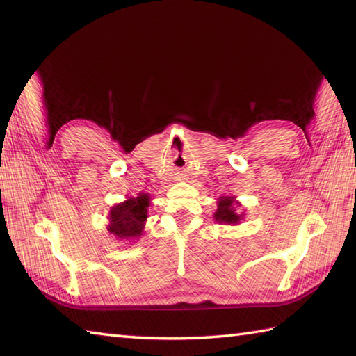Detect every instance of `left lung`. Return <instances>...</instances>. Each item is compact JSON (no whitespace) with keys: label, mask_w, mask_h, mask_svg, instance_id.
I'll return each mask as SVG.
<instances>
[{"label":"left lung","mask_w":356,"mask_h":356,"mask_svg":"<svg viewBox=\"0 0 356 356\" xmlns=\"http://www.w3.org/2000/svg\"><path fill=\"white\" fill-rule=\"evenodd\" d=\"M213 216L216 221L227 222V225L237 222L240 220V215L234 210V197H221L218 209H216V213Z\"/></svg>","instance_id":"8db88e82"}]
</instances>
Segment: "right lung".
I'll return each mask as SVG.
<instances>
[{
	"label": "right lung",
	"mask_w": 356,
	"mask_h": 356,
	"mask_svg": "<svg viewBox=\"0 0 356 356\" xmlns=\"http://www.w3.org/2000/svg\"><path fill=\"white\" fill-rule=\"evenodd\" d=\"M147 195L130 197L129 201L113 207L110 212V226H108V231L119 238L129 240L134 237H140L144 221L147 218Z\"/></svg>",
	"instance_id": "1"
}]
</instances>
